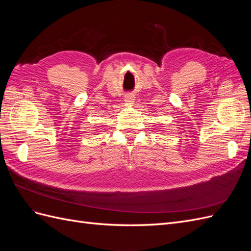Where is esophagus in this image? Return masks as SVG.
Masks as SVG:
<instances>
[{"mask_svg":"<svg viewBox=\"0 0 251 251\" xmlns=\"http://www.w3.org/2000/svg\"><path fill=\"white\" fill-rule=\"evenodd\" d=\"M125 101H126V103H133L135 100H134V97H132V96H126Z\"/></svg>","mask_w":251,"mask_h":251,"instance_id":"esophagus-1","label":"esophagus"}]
</instances>
